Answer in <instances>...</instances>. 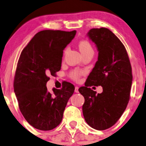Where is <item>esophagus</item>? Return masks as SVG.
<instances>
[{
	"instance_id": "esophagus-1",
	"label": "esophagus",
	"mask_w": 146,
	"mask_h": 146,
	"mask_svg": "<svg viewBox=\"0 0 146 146\" xmlns=\"http://www.w3.org/2000/svg\"><path fill=\"white\" fill-rule=\"evenodd\" d=\"M78 89H79V88L78 87V86H76V87H75L74 92H75L76 93H78V92H79V91H78Z\"/></svg>"
}]
</instances>
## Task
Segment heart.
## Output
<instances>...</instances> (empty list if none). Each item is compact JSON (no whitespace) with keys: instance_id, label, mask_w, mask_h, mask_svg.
I'll return each mask as SVG.
<instances>
[{"instance_id":"heart-1","label":"heart","mask_w":146,"mask_h":146,"mask_svg":"<svg viewBox=\"0 0 146 146\" xmlns=\"http://www.w3.org/2000/svg\"><path fill=\"white\" fill-rule=\"evenodd\" d=\"M78 46V48L82 55H84L90 52H94L93 48L91 44L88 41L85 40L80 41ZM70 75L74 80H78L82 75V72L78 70H74L71 73Z\"/></svg>"}]
</instances>
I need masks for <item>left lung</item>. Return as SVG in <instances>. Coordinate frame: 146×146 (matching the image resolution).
<instances>
[{
	"label": "left lung",
	"instance_id": "left-lung-1",
	"mask_svg": "<svg viewBox=\"0 0 146 146\" xmlns=\"http://www.w3.org/2000/svg\"><path fill=\"white\" fill-rule=\"evenodd\" d=\"M87 36L95 44L98 60L85 83L79 88L84 98L83 115L90 126L104 130L114 125L126 108L132 84L128 55L118 38L106 28L90 29ZM101 85L96 94L88 87Z\"/></svg>",
	"mask_w": 146,
	"mask_h": 146
}]
</instances>
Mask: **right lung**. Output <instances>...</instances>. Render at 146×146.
Segmentation results:
<instances>
[{
    "label": "right lung",
    "mask_w": 146,
    "mask_h": 146,
    "mask_svg": "<svg viewBox=\"0 0 146 146\" xmlns=\"http://www.w3.org/2000/svg\"><path fill=\"white\" fill-rule=\"evenodd\" d=\"M76 31H40L34 36L20 56L16 70L14 90L20 110L29 124L40 130L57 127L74 86L66 82L61 90L48 91L49 75L61 68L63 50Z\"/></svg>",
    "instance_id": "obj_1"
}]
</instances>
